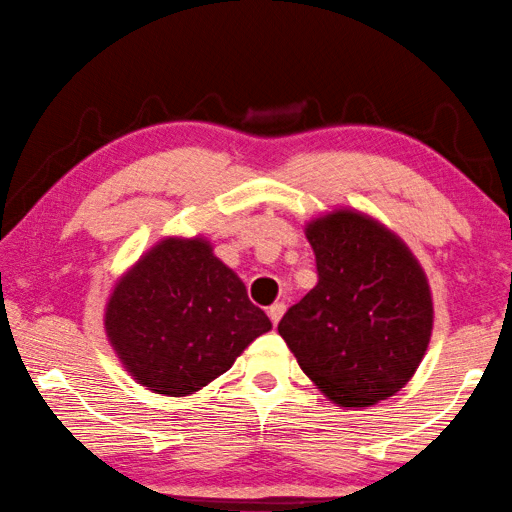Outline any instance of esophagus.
<instances>
[{"instance_id":"1","label":"esophagus","mask_w":512,"mask_h":512,"mask_svg":"<svg viewBox=\"0 0 512 512\" xmlns=\"http://www.w3.org/2000/svg\"><path fill=\"white\" fill-rule=\"evenodd\" d=\"M283 313H286V306H283V304H272V306H270V311H267V315H270V320H272V324H274V326L281 322Z\"/></svg>"}]
</instances>
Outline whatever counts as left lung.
Wrapping results in <instances>:
<instances>
[{
	"mask_svg": "<svg viewBox=\"0 0 512 512\" xmlns=\"http://www.w3.org/2000/svg\"><path fill=\"white\" fill-rule=\"evenodd\" d=\"M317 286L279 333L304 374L340 408L379 404L413 379L429 349L433 297L413 251L356 208L306 222Z\"/></svg>",
	"mask_w": 512,
	"mask_h": 512,
	"instance_id": "1",
	"label": "left lung"
}]
</instances>
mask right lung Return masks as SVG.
Returning <instances> with one entry per match:
<instances>
[{"instance_id": "right-lung-1", "label": "right lung", "mask_w": 512, "mask_h": 512, "mask_svg": "<svg viewBox=\"0 0 512 512\" xmlns=\"http://www.w3.org/2000/svg\"><path fill=\"white\" fill-rule=\"evenodd\" d=\"M104 329L133 381L188 397L231 370L272 322L211 242L165 236L115 281Z\"/></svg>"}]
</instances>
